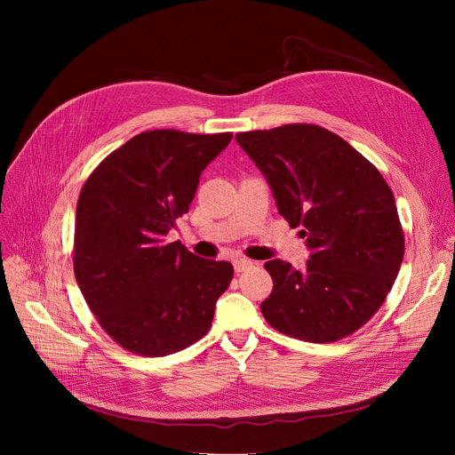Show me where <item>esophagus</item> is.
<instances>
[{
  "instance_id": "34e87169",
  "label": "esophagus",
  "mask_w": 455,
  "mask_h": 455,
  "mask_svg": "<svg viewBox=\"0 0 455 455\" xmlns=\"http://www.w3.org/2000/svg\"><path fill=\"white\" fill-rule=\"evenodd\" d=\"M249 267H252V261H251V259H247V258H235V259H234V269H235V273H243V271H247Z\"/></svg>"
}]
</instances>
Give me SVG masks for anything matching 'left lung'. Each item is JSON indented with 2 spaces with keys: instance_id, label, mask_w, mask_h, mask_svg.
<instances>
[{
  "instance_id": "obj_1",
  "label": "left lung",
  "mask_w": 455,
  "mask_h": 455,
  "mask_svg": "<svg viewBox=\"0 0 455 455\" xmlns=\"http://www.w3.org/2000/svg\"><path fill=\"white\" fill-rule=\"evenodd\" d=\"M271 184L278 213L300 227L307 264L264 266L273 291L259 309L285 336L339 341L372 319L403 258V230L389 184L341 136L312 124L237 132Z\"/></svg>"
}]
</instances>
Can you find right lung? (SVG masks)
Here are the masks:
<instances>
[{"label":"right lung","instance_id":"obj_1","mask_svg":"<svg viewBox=\"0 0 455 455\" xmlns=\"http://www.w3.org/2000/svg\"><path fill=\"white\" fill-rule=\"evenodd\" d=\"M232 132H140L86 179L77 201L74 271L108 336L138 355H170L199 341L234 276L167 242L188 213L199 177Z\"/></svg>","mask_w":455,"mask_h":455}]
</instances>
